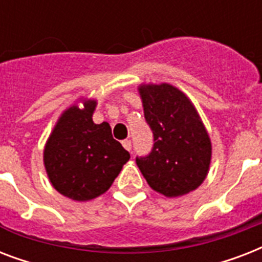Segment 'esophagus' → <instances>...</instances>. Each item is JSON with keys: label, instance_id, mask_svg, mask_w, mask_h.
Listing matches in <instances>:
<instances>
[{"label": "esophagus", "instance_id": "1", "mask_svg": "<svg viewBox=\"0 0 262 262\" xmlns=\"http://www.w3.org/2000/svg\"><path fill=\"white\" fill-rule=\"evenodd\" d=\"M122 145H123V148L126 149V151H130V149H132V141H130V140H123Z\"/></svg>", "mask_w": 262, "mask_h": 262}]
</instances>
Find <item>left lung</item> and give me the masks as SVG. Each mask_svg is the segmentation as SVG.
I'll return each mask as SVG.
<instances>
[{"instance_id":"1","label":"left lung","mask_w":262,"mask_h":262,"mask_svg":"<svg viewBox=\"0 0 262 262\" xmlns=\"http://www.w3.org/2000/svg\"><path fill=\"white\" fill-rule=\"evenodd\" d=\"M144 117L154 148L136 163L148 185L166 197L195 190L209 171L212 144L191 100L171 84H141Z\"/></svg>"}]
</instances>
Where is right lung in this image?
I'll return each mask as SVG.
<instances>
[{
    "label": "right lung",
    "mask_w": 262,
    "mask_h": 262,
    "mask_svg": "<svg viewBox=\"0 0 262 262\" xmlns=\"http://www.w3.org/2000/svg\"><path fill=\"white\" fill-rule=\"evenodd\" d=\"M63 111L43 149V163L55 190L75 201L106 193L130 159L113 139L108 122L95 123V99H80Z\"/></svg>",
    "instance_id": "1"
}]
</instances>
